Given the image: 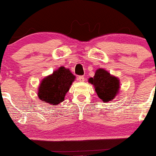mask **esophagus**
Masks as SVG:
<instances>
[{
	"instance_id": "esophagus-1",
	"label": "esophagus",
	"mask_w": 156,
	"mask_h": 156,
	"mask_svg": "<svg viewBox=\"0 0 156 156\" xmlns=\"http://www.w3.org/2000/svg\"><path fill=\"white\" fill-rule=\"evenodd\" d=\"M78 80L79 81H84L85 80V78H84L83 76H79L78 77Z\"/></svg>"
}]
</instances>
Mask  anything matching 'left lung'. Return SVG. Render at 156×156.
Instances as JSON below:
<instances>
[{
    "instance_id": "obj_1",
    "label": "left lung",
    "mask_w": 156,
    "mask_h": 156,
    "mask_svg": "<svg viewBox=\"0 0 156 156\" xmlns=\"http://www.w3.org/2000/svg\"><path fill=\"white\" fill-rule=\"evenodd\" d=\"M89 82L94 86L97 94L103 102H109L113 99L119 90V79L103 69L97 70Z\"/></svg>"
}]
</instances>
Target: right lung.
I'll return each instance as SVG.
<instances>
[{
    "instance_id": "1",
    "label": "right lung",
    "mask_w": 156,
    "mask_h": 156,
    "mask_svg": "<svg viewBox=\"0 0 156 156\" xmlns=\"http://www.w3.org/2000/svg\"><path fill=\"white\" fill-rule=\"evenodd\" d=\"M74 80L75 76L68 69L60 67L51 76L42 80L37 96L43 102L57 105L64 100Z\"/></svg>"
}]
</instances>
